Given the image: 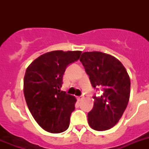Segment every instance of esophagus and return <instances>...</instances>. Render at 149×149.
Instances as JSON below:
<instances>
[{"mask_svg": "<svg viewBox=\"0 0 149 149\" xmlns=\"http://www.w3.org/2000/svg\"><path fill=\"white\" fill-rule=\"evenodd\" d=\"M84 98V96H80V97H77V100H78L79 101H80V100H82Z\"/></svg>", "mask_w": 149, "mask_h": 149, "instance_id": "esophagus-1", "label": "esophagus"}]
</instances>
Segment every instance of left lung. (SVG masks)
<instances>
[{
    "label": "left lung",
    "instance_id": "1",
    "mask_svg": "<svg viewBox=\"0 0 149 149\" xmlns=\"http://www.w3.org/2000/svg\"><path fill=\"white\" fill-rule=\"evenodd\" d=\"M91 85L98 91L88 124L96 131L113 127L121 118L129 101L131 81L127 70L115 57L101 52H86L79 58Z\"/></svg>",
    "mask_w": 149,
    "mask_h": 149
}]
</instances>
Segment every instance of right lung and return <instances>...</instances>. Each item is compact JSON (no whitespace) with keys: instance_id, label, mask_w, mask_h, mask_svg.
<instances>
[{"instance_id":"add662e5","label":"right lung","mask_w":149,"mask_h":149,"mask_svg":"<svg viewBox=\"0 0 149 149\" xmlns=\"http://www.w3.org/2000/svg\"><path fill=\"white\" fill-rule=\"evenodd\" d=\"M81 51L62 50L45 53L27 68L24 95L31 115L42 128L51 133L65 132L77 101L61 91L65 69L79 58Z\"/></svg>"}]
</instances>
